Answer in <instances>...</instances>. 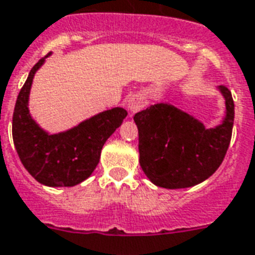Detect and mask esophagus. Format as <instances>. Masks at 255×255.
<instances>
[{"instance_id":"obj_1","label":"esophagus","mask_w":255,"mask_h":255,"mask_svg":"<svg viewBox=\"0 0 255 255\" xmlns=\"http://www.w3.org/2000/svg\"><path fill=\"white\" fill-rule=\"evenodd\" d=\"M144 106H145V100L143 99L141 95H132L129 99H128V110L135 114V112L143 110Z\"/></svg>"}]
</instances>
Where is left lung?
Masks as SVG:
<instances>
[{
    "mask_svg": "<svg viewBox=\"0 0 255 255\" xmlns=\"http://www.w3.org/2000/svg\"><path fill=\"white\" fill-rule=\"evenodd\" d=\"M221 126L206 129L198 120L173 106L159 103L133 116L139 129L140 165L155 185L180 189L197 185L218 169L229 148L234 102L226 86Z\"/></svg>",
    "mask_w": 255,
    "mask_h": 255,
    "instance_id": "left-lung-1",
    "label": "left lung"
}]
</instances>
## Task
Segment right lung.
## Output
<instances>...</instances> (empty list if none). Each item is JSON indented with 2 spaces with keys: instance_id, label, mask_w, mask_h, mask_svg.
Segmentation results:
<instances>
[{
  "instance_id": "obj_1",
  "label": "right lung",
  "mask_w": 255,
  "mask_h": 255,
  "mask_svg": "<svg viewBox=\"0 0 255 255\" xmlns=\"http://www.w3.org/2000/svg\"><path fill=\"white\" fill-rule=\"evenodd\" d=\"M45 58L34 65L18 94L11 128L14 147L23 167L38 182L47 186H74L94 172L106 140L123 123L127 111L112 108L70 131L57 135L46 133L30 118L27 108L34 74Z\"/></svg>"
}]
</instances>
